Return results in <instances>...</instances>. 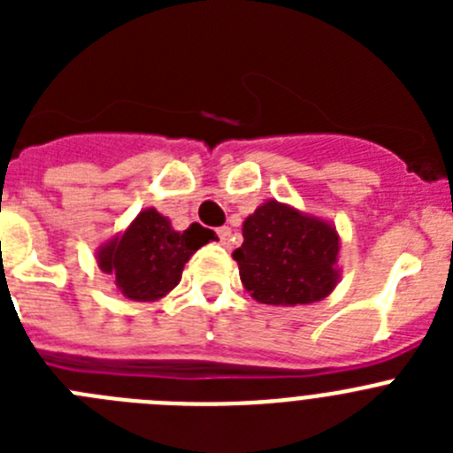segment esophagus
I'll return each mask as SVG.
<instances>
[{"label":"esophagus","instance_id":"obj_1","mask_svg":"<svg viewBox=\"0 0 453 453\" xmlns=\"http://www.w3.org/2000/svg\"><path fill=\"white\" fill-rule=\"evenodd\" d=\"M218 238H219V242H222L224 247H231V229H229V226H222V229H218Z\"/></svg>","mask_w":453,"mask_h":453}]
</instances>
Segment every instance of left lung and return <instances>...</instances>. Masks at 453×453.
Here are the masks:
<instances>
[{
	"mask_svg": "<svg viewBox=\"0 0 453 453\" xmlns=\"http://www.w3.org/2000/svg\"><path fill=\"white\" fill-rule=\"evenodd\" d=\"M242 238L234 258L240 281L256 302L313 303L338 286L340 235L326 219L267 199L245 219Z\"/></svg>",
	"mask_w": 453,
	"mask_h": 453,
	"instance_id": "obj_1",
	"label": "left lung"
}]
</instances>
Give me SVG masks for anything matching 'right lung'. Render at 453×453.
<instances>
[{
    "instance_id": "right-lung-1",
    "label": "right lung",
    "mask_w": 453,
    "mask_h": 453,
    "mask_svg": "<svg viewBox=\"0 0 453 453\" xmlns=\"http://www.w3.org/2000/svg\"><path fill=\"white\" fill-rule=\"evenodd\" d=\"M215 234L192 224L174 231L156 208L140 211L127 231L106 240L97 250V265L111 274L119 295L131 302H158L181 281L183 265Z\"/></svg>"
}]
</instances>
